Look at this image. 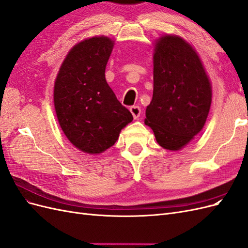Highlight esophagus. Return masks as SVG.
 <instances>
[{
    "label": "esophagus",
    "mask_w": 248,
    "mask_h": 248,
    "mask_svg": "<svg viewBox=\"0 0 248 248\" xmlns=\"http://www.w3.org/2000/svg\"><path fill=\"white\" fill-rule=\"evenodd\" d=\"M130 112H131L132 116H133V119H138L140 117V115L141 110H140V107L134 106V107L130 108Z\"/></svg>",
    "instance_id": "34e87169"
}]
</instances>
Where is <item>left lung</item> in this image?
<instances>
[{"mask_svg":"<svg viewBox=\"0 0 248 248\" xmlns=\"http://www.w3.org/2000/svg\"><path fill=\"white\" fill-rule=\"evenodd\" d=\"M153 79L145 124L163 149L178 151L204 128L212 102L211 81L191 44L169 34L155 41Z\"/></svg>","mask_w":248,"mask_h":248,"instance_id":"1","label":"left lung"}]
</instances>
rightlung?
Listing matches in <instances>:
<instances>
[{
    "label": "right lung",
    "mask_w": 248,
    "mask_h": 248,
    "mask_svg": "<svg viewBox=\"0 0 248 248\" xmlns=\"http://www.w3.org/2000/svg\"><path fill=\"white\" fill-rule=\"evenodd\" d=\"M115 41L95 36L77 43L60 67L54 86L58 122L81 152L97 155L114 146L133 117L106 79Z\"/></svg>",
    "instance_id": "1"
}]
</instances>
